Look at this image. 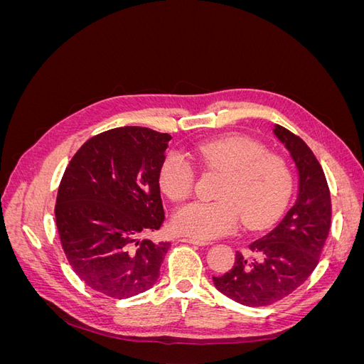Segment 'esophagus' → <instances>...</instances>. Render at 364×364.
<instances>
[{"label":"esophagus","mask_w":364,"mask_h":364,"mask_svg":"<svg viewBox=\"0 0 364 364\" xmlns=\"http://www.w3.org/2000/svg\"><path fill=\"white\" fill-rule=\"evenodd\" d=\"M181 241H183V243H191V245H197V246H208L209 243L205 240H199V238H194V237H185V238H181Z\"/></svg>","instance_id":"esophagus-1"}]
</instances>
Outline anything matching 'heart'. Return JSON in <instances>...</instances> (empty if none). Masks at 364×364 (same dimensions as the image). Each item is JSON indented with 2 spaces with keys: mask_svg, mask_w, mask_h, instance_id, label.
Wrapping results in <instances>:
<instances>
[{
  "mask_svg": "<svg viewBox=\"0 0 364 364\" xmlns=\"http://www.w3.org/2000/svg\"><path fill=\"white\" fill-rule=\"evenodd\" d=\"M202 164L225 171L220 202L196 200L183 205L173 217L179 234L211 240L234 230L240 215L249 226L269 223L289 200L291 173L287 162L266 153L258 141L243 135L206 139L193 146ZM196 173L181 151H168L159 168V185L171 200H182L193 191Z\"/></svg>",
  "mask_w": 364,
  "mask_h": 364,
  "instance_id": "obj_1",
  "label": "heart"
}]
</instances>
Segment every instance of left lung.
Instances as JSON below:
<instances>
[{"label": "left lung", "mask_w": 364, "mask_h": 364, "mask_svg": "<svg viewBox=\"0 0 364 364\" xmlns=\"http://www.w3.org/2000/svg\"><path fill=\"white\" fill-rule=\"evenodd\" d=\"M273 134L287 149L297 171V197L287 214L264 237L252 241L246 253L214 285L246 306L270 305L293 293L316 269L331 226V196L325 173L305 142L274 124Z\"/></svg>", "instance_id": "1"}]
</instances>
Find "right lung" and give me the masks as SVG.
<instances>
[{
	"label": "right lung",
	"mask_w": 364,
	"mask_h": 364,
	"mask_svg": "<svg viewBox=\"0 0 364 364\" xmlns=\"http://www.w3.org/2000/svg\"><path fill=\"white\" fill-rule=\"evenodd\" d=\"M171 136L138 126L87 139L59 186L56 226L73 270L115 299L139 294L159 279L168 241L141 238L164 222L159 168Z\"/></svg>",
	"instance_id": "obj_1"
}]
</instances>
